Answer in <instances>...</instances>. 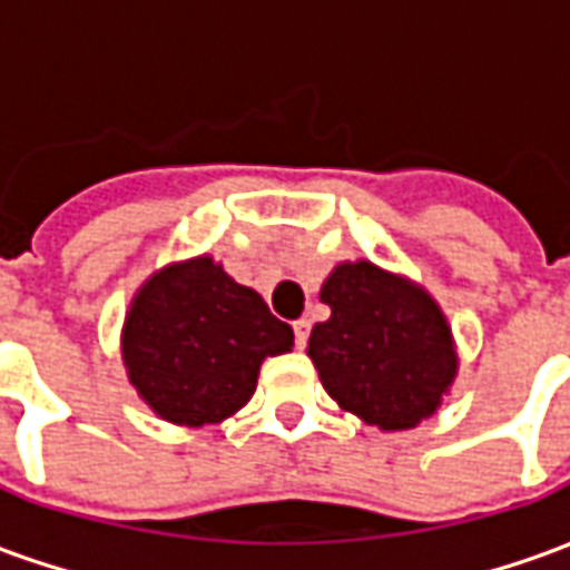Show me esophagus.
<instances>
[{
	"label": "esophagus",
	"mask_w": 570,
	"mask_h": 570,
	"mask_svg": "<svg viewBox=\"0 0 570 570\" xmlns=\"http://www.w3.org/2000/svg\"><path fill=\"white\" fill-rule=\"evenodd\" d=\"M293 333H296V345L298 347L308 345V333H311V321H308V317H302V321L293 323Z\"/></svg>",
	"instance_id": "1"
}]
</instances>
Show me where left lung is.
I'll list each match as a JSON object with an SVG mask.
<instances>
[{
	"label": "left lung",
	"instance_id": "1",
	"mask_svg": "<svg viewBox=\"0 0 570 570\" xmlns=\"http://www.w3.org/2000/svg\"><path fill=\"white\" fill-rule=\"evenodd\" d=\"M330 321L311 330L308 357L326 394L366 424L419 428L458 375L452 326L428 289L372 262H342L323 281Z\"/></svg>",
	"mask_w": 570,
	"mask_h": 570
}]
</instances>
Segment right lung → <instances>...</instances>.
<instances>
[{"instance_id":"add662e5","label":"right lung","mask_w":570,"mask_h":570,"mask_svg":"<svg viewBox=\"0 0 570 570\" xmlns=\"http://www.w3.org/2000/svg\"><path fill=\"white\" fill-rule=\"evenodd\" d=\"M289 347L293 330L210 256L151 274L121 330V357L140 400L186 428L219 424L247 406L262 360Z\"/></svg>"}]
</instances>
